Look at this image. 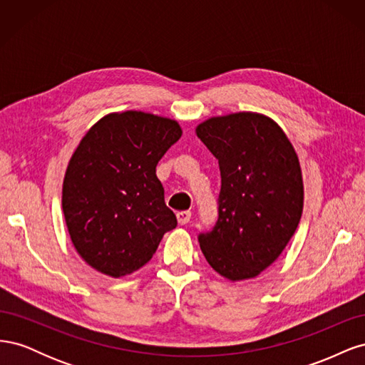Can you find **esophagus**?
I'll use <instances>...</instances> for the list:
<instances>
[{"mask_svg":"<svg viewBox=\"0 0 365 365\" xmlns=\"http://www.w3.org/2000/svg\"><path fill=\"white\" fill-rule=\"evenodd\" d=\"M176 219H178L180 225H185V224L190 222L192 213L190 212H178V213H176Z\"/></svg>","mask_w":365,"mask_h":365,"instance_id":"34e87169","label":"esophagus"}]
</instances>
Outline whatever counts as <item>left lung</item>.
Here are the masks:
<instances>
[{
    "label": "left lung",
    "mask_w": 365,
    "mask_h": 365,
    "mask_svg": "<svg viewBox=\"0 0 365 365\" xmlns=\"http://www.w3.org/2000/svg\"><path fill=\"white\" fill-rule=\"evenodd\" d=\"M196 135L220 170L217 222L197 240L217 274L254 279L288 245L303 212V176L289 138L257 113L212 117Z\"/></svg>",
    "instance_id": "left-lung-1"
}]
</instances>
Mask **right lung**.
Returning a JSON list of instances; mask_svg holds the SVG:
<instances>
[{
  "instance_id": "add662e5",
  "label": "right lung",
  "mask_w": 365,
  "mask_h": 365,
  "mask_svg": "<svg viewBox=\"0 0 365 365\" xmlns=\"http://www.w3.org/2000/svg\"><path fill=\"white\" fill-rule=\"evenodd\" d=\"M181 135L172 118L125 111L102 117L76 148L62 210L76 251L96 271L118 279L140 269L176 227L155 169Z\"/></svg>"
}]
</instances>
